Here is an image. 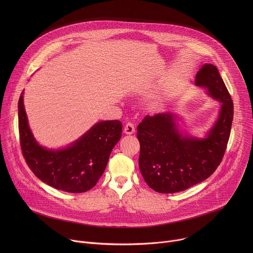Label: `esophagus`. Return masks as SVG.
<instances>
[{"instance_id":"1","label":"esophagus","mask_w":253,"mask_h":253,"mask_svg":"<svg viewBox=\"0 0 253 253\" xmlns=\"http://www.w3.org/2000/svg\"><path fill=\"white\" fill-rule=\"evenodd\" d=\"M134 132H135V127H134V125H133L132 123L128 122V123L125 125V127H124V133L127 134V135H131V134H133Z\"/></svg>"}]
</instances>
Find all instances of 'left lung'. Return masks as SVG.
Returning a JSON list of instances; mask_svg holds the SVG:
<instances>
[{
  "instance_id": "obj_1",
  "label": "left lung",
  "mask_w": 253,
  "mask_h": 253,
  "mask_svg": "<svg viewBox=\"0 0 253 253\" xmlns=\"http://www.w3.org/2000/svg\"><path fill=\"white\" fill-rule=\"evenodd\" d=\"M195 85L221 103L217 120L204 138L183 135L172 113L147 115L137 127L139 168L150 188L159 193L183 191L207 179L224 156L233 120V102L214 65L204 64Z\"/></svg>"
}]
</instances>
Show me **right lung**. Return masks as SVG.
<instances>
[{"label":"right lung","mask_w":253,"mask_h":253,"mask_svg":"<svg viewBox=\"0 0 253 253\" xmlns=\"http://www.w3.org/2000/svg\"><path fill=\"white\" fill-rule=\"evenodd\" d=\"M23 95L24 91L18 104L19 133L29 168L41 181L58 190L82 193L93 188L121 138L122 123L100 121L66 148L49 149L36 141L29 127Z\"/></svg>","instance_id":"right-lung-1"}]
</instances>
